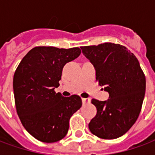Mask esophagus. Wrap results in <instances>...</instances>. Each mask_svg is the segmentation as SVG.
<instances>
[{
    "instance_id": "34e87169",
    "label": "esophagus",
    "mask_w": 155,
    "mask_h": 155,
    "mask_svg": "<svg viewBox=\"0 0 155 155\" xmlns=\"http://www.w3.org/2000/svg\"><path fill=\"white\" fill-rule=\"evenodd\" d=\"M82 102H83V104H89V103L91 102V99H89V98H83V99H82Z\"/></svg>"
}]
</instances>
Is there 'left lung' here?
Here are the masks:
<instances>
[{"instance_id": "1", "label": "left lung", "mask_w": 155, "mask_h": 155, "mask_svg": "<svg viewBox=\"0 0 155 155\" xmlns=\"http://www.w3.org/2000/svg\"><path fill=\"white\" fill-rule=\"evenodd\" d=\"M82 53L94 65L96 80L109 93L107 101L92 100L97 114L89 129L99 138L113 140L130 130L139 117L146 81L135 55L119 44L82 46Z\"/></svg>"}]
</instances>
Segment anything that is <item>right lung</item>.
<instances>
[{"mask_svg":"<svg viewBox=\"0 0 155 155\" xmlns=\"http://www.w3.org/2000/svg\"><path fill=\"white\" fill-rule=\"evenodd\" d=\"M81 49L38 46L22 59L13 78L16 111L25 130L36 140L54 143L69 130L72 114L81 107L80 96L55 93L64 64L81 54Z\"/></svg>","mask_w":155,"mask_h":155,"instance_id":"obj_1","label":"right lung"}]
</instances>
